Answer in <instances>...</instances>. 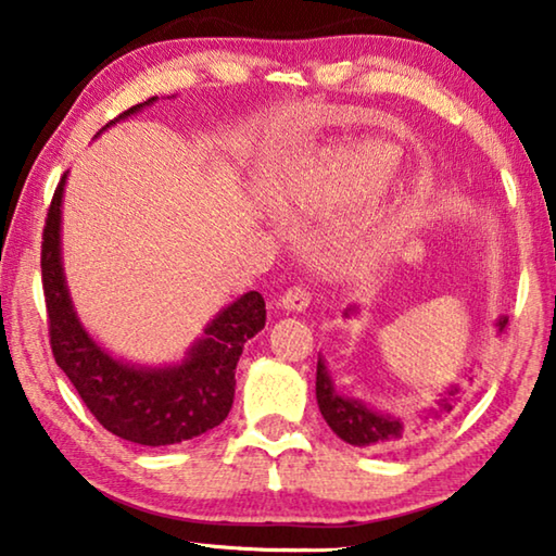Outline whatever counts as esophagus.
Listing matches in <instances>:
<instances>
[{"mask_svg":"<svg viewBox=\"0 0 556 556\" xmlns=\"http://www.w3.org/2000/svg\"><path fill=\"white\" fill-rule=\"evenodd\" d=\"M308 304H312V294H308L304 287L289 289L287 294L279 299V306L287 308V312H304V308H308Z\"/></svg>","mask_w":556,"mask_h":556,"instance_id":"esophagus-1","label":"esophagus"}]
</instances>
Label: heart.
<instances>
[{
	"label": "heart",
	"mask_w": 556,
	"mask_h": 556,
	"mask_svg": "<svg viewBox=\"0 0 556 556\" xmlns=\"http://www.w3.org/2000/svg\"><path fill=\"white\" fill-rule=\"evenodd\" d=\"M394 166H397V156L390 147L363 142L331 152L324 174L338 195L348 201H363L388 184Z\"/></svg>",
	"instance_id": "1"
}]
</instances>
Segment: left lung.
Listing matches in <instances>:
<instances>
[{
	"instance_id": "left-lung-1",
	"label": "left lung",
	"mask_w": 556,
	"mask_h": 556,
	"mask_svg": "<svg viewBox=\"0 0 556 556\" xmlns=\"http://www.w3.org/2000/svg\"><path fill=\"white\" fill-rule=\"evenodd\" d=\"M357 312H361V308L353 304L345 308L343 316L351 318V316H357ZM505 326H507V316L497 318L495 321L497 333H503ZM316 400L326 425L331 427L333 434L338 439H343L345 444L370 448V451H390L407 444V441L427 437L429 429H434L441 419L454 412L456 402L460 400V390L458 384H451V388L441 394L434 407H429L419 414L417 421H404L400 417H394V414L370 407V404H365L363 400L348 397V394L338 392L321 355L316 365Z\"/></svg>"
}]
</instances>
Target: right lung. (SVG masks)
<instances>
[{"mask_svg": "<svg viewBox=\"0 0 556 556\" xmlns=\"http://www.w3.org/2000/svg\"><path fill=\"white\" fill-rule=\"evenodd\" d=\"M159 98L129 108L98 135ZM63 174L55 188L41 242V279L49 312L51 351L80 400L112 434L142 446H168L195 439L228 417L235 397V368L244 343L265 328L267 308L260 291H248L220 308L181 361L139 365L102 348L75 312L63 271L61 208Z\"/></svg>", "mask_w": 556, "mask_h": 556, "instance_id": "add662e5", "label": "right lung"}]
</instances>
